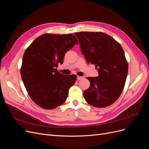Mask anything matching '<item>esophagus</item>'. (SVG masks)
<instances>
[{
	"label": "esophagus",
	"mask_w": 149,
	"mask_h": 149,
	"mask_svg": "<svg viewBox=\"0 0 149 149\" xmlns=\"http://www.w3.org/2000/svg\"><path fill=\"white\" fill-rule=\"evenodd\" d=\"M84 78L83 77V76H77V79L78 80H81V79H83Z\"/></svg>",
	"instance_id": "34e87169"
}]
</instances>
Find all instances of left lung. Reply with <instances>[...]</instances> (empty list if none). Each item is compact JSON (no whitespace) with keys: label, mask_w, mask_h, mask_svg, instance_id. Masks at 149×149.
<instances>
[{"label":"left lung","mask_w":149,"mask_h":149,"mask_svg":"<svg viewBox=\"0 0 149 149\" xmlns=\"http://www.w3.org/2000/svg\"><path fill=\"white\" fill-rule=\"evenodd\" d=\"M88 63L95 65L99 75L88 77L89 88L83 95L89 104L105 107L113 104L123 91L128 63L120 45L102 32L74 33Z\"/></svg>","instance_id":"1"}]
</instances>
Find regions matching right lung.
Wrapping results in <instances>:
<instances>
[{
  "label": "right lung",
  "instance_id": "1",
  "mask_svg": "<svg viewBox=\"0 0 149 149\" xmlns=\"http://www.w3.org/2000/svg\"><path fill=\"white\" fill-rule=\"evenodd\" d=\"M78 43L73 34L45 33L26 49L21 77L29 96L38 106L52 109L66 101L76 76L62 74L56 68L63 64L65 53Z\"/></svg>",
  "mask_w": 149,
  "mask_h": 149
}]
</instances>
